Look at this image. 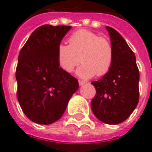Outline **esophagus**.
Returning a JSON list of instances; mask_svg holds the SVG:
<instances>
[{
  "instance_id": "esophagus-1",
  "label": "esophagus",
  "mask_w": 152,
  "mask_h": 152,
  "mask_svg": "<svg viewBox=\"0 0 152 152\" xmlns=\"http://www.w3.org/2000/svg\"><path fill=\"white\" fill-rule=\"evenodd\" d=\"M84 83H85V82L83 81V80H78V84H79V85H83Z\"/></svg>"
}]
</instances>
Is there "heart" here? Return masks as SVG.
Instances as JSON below:
<instances>
[{"label":"heart","instance_id":"1","mask_svg":"<svg viewBox=\"0 0 152 152\" xmlns=\"http://www.w3.org/2000/svg\"><path fill=\"white\" fill-rule=\"evenodd\" d=\"M114 51L111 42L96 32L81 29L69 37V45L61 43L57 50V60L60 69L71 73L80 60L83 64L77 74L84 78L95 74L100 77L106 74L111 67Z\"/></svg>","mask_w":152,"mask_h":152}]
</instances>
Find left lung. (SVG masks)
<instances>
[{
    "mask_svg": "<svg viewBox=\"0 0 152 152\" xmlns=\"http://www.w3.org/2000/svg\"><path fill=\"white\" fill-rule=\"evenodd\" d=\"M106 29L114 51L113 63L106 74L91 83L96 89L91 109L99 121L117 125L126 121L138 104L140 74L135 54L123 37L110 26Z\"/></svg>",
    "mask_w": 152,
    "mask_h": 152,
    "instance_id": "8db88e82",
    "label": "left lung"
}]
</instances>
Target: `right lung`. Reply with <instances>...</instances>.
I'll return each instance as SVG.
<instances>
[{
	"instance_id": "right-lung-1",
	"label": "right lung",
	"mask_w": 152,
	"mask_h": 152,
	"mask_svg": "<svg viewBox=\"0 0 152 152\" xmlns=\"http://www.w3.org/2000/svg\"><path fill=\"white\" fill-rule=\"evenodd\" d=\"M70 29V26H39L19 53L17 99L26 116L37 124L59 120L78 90V79L60 69L57 60L58 47Z\"/></svg>"
}]
</instances>
